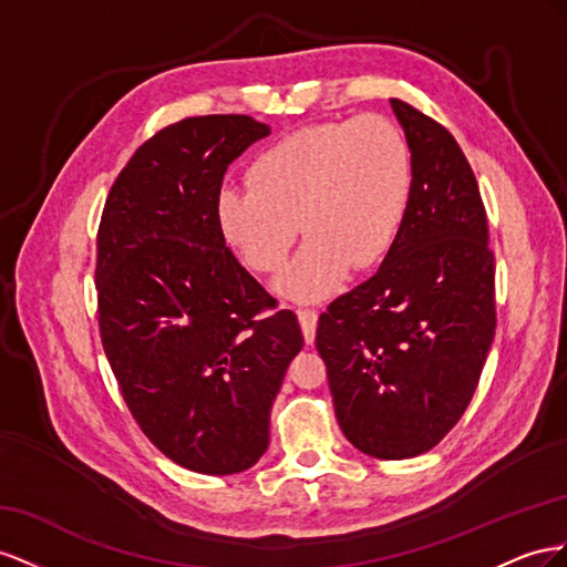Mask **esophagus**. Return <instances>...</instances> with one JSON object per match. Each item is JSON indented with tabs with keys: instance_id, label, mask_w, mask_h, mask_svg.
<instances>
[{
	"instance_id": "esophagus-1",
	"label": "esophagus",
	"mask_w": 567,
	"mask_h": 567,
	"mask_svg": "<svg viewBox=\"0 0 567 567\" xmlns=\"http://www.w3.org/2000/svg\"><path fill=\"white\" fill-rule=\"evenodd\" d=\"M297 316H299V322H301L306 344H313V339H316V326H318V313L311 311V309H299Z\"/></svg>"
}]
</instances>
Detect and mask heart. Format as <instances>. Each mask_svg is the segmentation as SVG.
I'll return each instance as SVG.
<instances>
[{"mask_svg":"<svg viewBox=\"0 0 567 567\" xmlns=\"http://www.w3.org/2000/svg\"><path fill=\"white\" fill-rule=\"evenodd\" d=\"M249 187H225L216 204L223 237L256 272L287 261L300 223L306 241L275 289L295 301L337 292L349 268L390 254L413 197V156L382 116L303 125L258 154Z\"/></svg>","mask_w":567,"mask_h":567,"instance_id":"obj_1","label":"heart"}]
</instances>
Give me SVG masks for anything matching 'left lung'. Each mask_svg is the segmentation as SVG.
Segmentation results:
<instances>
[{
	"instance_id": "obj_1",
	"label": "left lung",
	"mask_w": 567,
	"mask_h": 567,
	"mask_svg": "<svg viewBox=\"0 0 567 567\" xmlns=\"http://www.w3.org/2000/svg\"><path fill=\"white\" fill-rule=\"evenodd\" d=\"M413 156L406 220L373 278L318 320L334 413L363 454H425L471 403L494 339V254L475 173L444 125L390 100Z\"/></svg>"
}]
</instances>
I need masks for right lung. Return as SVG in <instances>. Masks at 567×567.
I'll return each instance as SVG.
<instances>
[{
  "label": "right lung",
  "mask_w": 567,
  "mask_h": 567,
  "mask_svg": "<svg viewBox=\"0 0 567 567\" xmlns=\"http://www.w3.org/2000/svg\"><path fill=\"white\" fill-rule=\"evenodd\" d=\"M251 116L177 121L127 161L96 233L104 353L150 442L202 475L266 454L270 409L303 347L292 311L241 266L220 233L223 175L256 140Z\"/></svg>",
  "instance_id": "obj_1"
}]
</instances>
